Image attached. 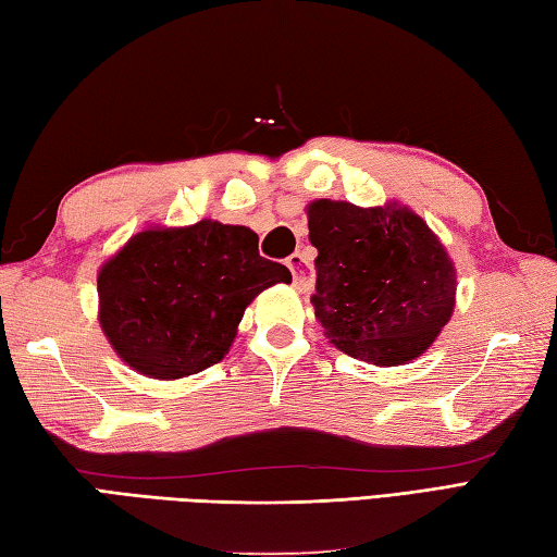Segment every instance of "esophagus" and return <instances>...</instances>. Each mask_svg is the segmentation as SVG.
<instances>
[{
	"label": "esophagus",
	"instance_id": "1",
	"mask_svg": "<svg viewBox=\"0 0 557 557\" xmlns=\"http://www.w3.org/2000/svg\"><path fill=\"white\" fill-rule=\"evenodd\" d=\"M287 268L292 270V277H295V287L299 292H307L311 287V280L307 277L309 272H307L305 256H301V252H292V256L287 258Z\"/></svg>",
	"mask_w": 557,
	"mask_h": 557
}]
</instances>
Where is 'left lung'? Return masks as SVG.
I'll return each instance as SVG.
<instances>
[{"label": "left lung", "mask_w": 557, "mask_h": 557, "mask_svg": "<svg viewBox=\"0 0 557 557\" xmlns=\"http://www.w3.org/2000/svg\"><path fill=\"white\" fill-rule=\"evenodd\" d=\"M319 250L313 311L331 343L372 366L419 358L455 307V268L441 240L407 207L309 205Z\"/></svg>", "instance_id": "obj_1"}]
</instances>
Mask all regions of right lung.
<instances>
[{"label":"right lung","mask_w":557,"mask_h":557,"mask_svg":"<svg viewBox=\"0 0 557 557\" xmlns=\"http://www.w3.org/2000/svg\"><path fill=\"white\" fill-rule=\"evenodd\" d=\"M289 280L246 226L148 228L99 272V323L126 366L180 380L216 366L250 301Z\"/></svg>","instance_id":"add662e5"}]
</instances>
